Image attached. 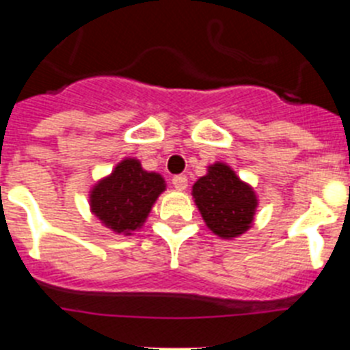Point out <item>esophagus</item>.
<instances>
[{
	"instance_id": "1",
	"label": "esophagus",
	"mask_w": 350,
	"mask_h": 350,
	"mask_svg": "<svg viewBox=\"0 0 350 350\" xmlns=\"http://www.w3.org/2000/svg\"><path fill=\"white\" fill-rule=\"evenodd\" d=\"M172 184L177 191H185L187 189V177H185V175H175V177L172 178Z\"/></svg>"
}]
</instances>
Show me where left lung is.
<instances>
[{
  "mask_svg": "<svg viewBox=\"0 0 350 350\" xmlns=\"http://www.w3.org/2000/svg\"><path fill=\"white\" fill-rule=\"evenodd\" d=\"M191 194L205 226L219 238L233 240L254 224L258 194L228 163L215 161L206 166V173L194 182Z\"/></svg>",
  "mask_w": 350,
  "mask_h": 350,
  "instance_id": "obj_1",
  "label": "left lung"
}]
</instances>
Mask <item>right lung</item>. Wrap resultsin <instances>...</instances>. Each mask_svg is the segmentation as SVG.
<instances>
[{"label": "right lung", "mask_w": 350, "mask_h": 350, "mask_svg": "<svg viewBox=\"0 0 350 350\" xmlns=\"http://www.w3.org/2000/svg\"><path fill=\"white\" fill-rule=\"evenodd\" d=\"M165 191L166 182L161 173L147 172L137 157H124L91 185L89 210L107 230L131 237L144 228Z\"/></svg>", "instance_id": "right-lung-1"}]
</instances>
